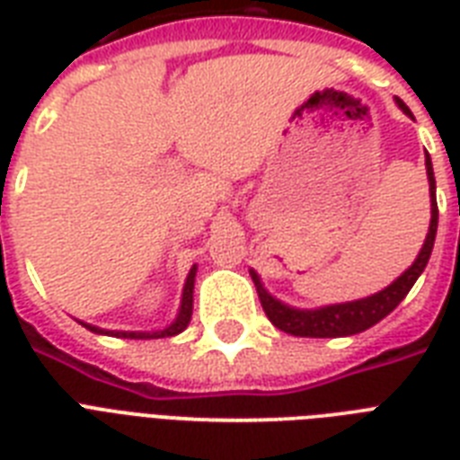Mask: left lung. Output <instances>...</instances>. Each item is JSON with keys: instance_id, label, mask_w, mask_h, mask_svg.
<instances>
[{"instance_id": "left-lung-1", "label": "left lung", "mask_w": 460, "mask_h": 460, "mask_svg": "<svg viewBox=\"0 0 460 460\" xmlns=\"http://www.w3.org/2000/svg\"><path fill=\"white\" fill-rule=\"evenodd\" d=\"M396 104L401 107L403 114L413 117L408 110L403 100L396 97ZM425 169H428V181H429V209H432V219H429L428 236L422 243L418 258L413 260V265L408 267L406 272L396 277L386 288L377 291V294L367 296V298H358V301L349 303H334V305H322L313 307V310H303V307H294L281 303L279 298H274L265 288V284L260 281V274L251 270V277L258 288L260 303L262 310L270 317L274 327L287 332L291 336H310V339H334V336H350L360 334L365 329H370L372 324H377L379 320H385L386 314L392 313L394 307L399 305L408 296V291L413 288L422 270L428 267V260L435 248V236H437V219H439V209H437V183H435V172H432V159L429 155L425 157Z\"/></svg>"}]
</instances>
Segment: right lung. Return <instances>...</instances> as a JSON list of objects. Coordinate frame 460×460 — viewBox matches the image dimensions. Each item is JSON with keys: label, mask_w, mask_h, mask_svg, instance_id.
<instances>
[{"label": "right lung", "mask_w": 460, "mask_h": 460, "mask_svg": "<svg viewBox=\"0 0 460 460\" xmlns=\"http://www.w3.org/2000/svg\"><path fill=\"white\" fill-rule=\"evenodd\" d=\"M195 274H198V265L190 267V272H188L186 284H183V294H181L179 313H176V320H173L169 327L157 329V332H117V329H100V327H95V324H88V322H81V324L85 329H90V332H95V334L117 336V339H164V336L181 334V332L188 327V322H190V314H193Z\"/></svg>", "instance_id": "1"}]
</instances>
